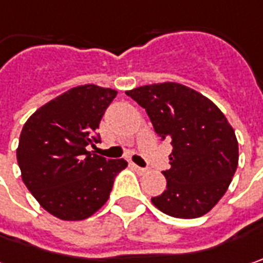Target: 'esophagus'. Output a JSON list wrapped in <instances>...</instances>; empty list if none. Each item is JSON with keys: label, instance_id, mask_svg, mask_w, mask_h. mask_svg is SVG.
Returning a JSON list of instances; mask_svg holds the SVG:
<instances>
[{"label": "esophagus", "instance_id": "34e87169", "mask_svg": "<svg viewBox=\"0 0 263 263\" xmlns=\"http://www.w3.org/2000/svg\"><path fill=\"white\" fill-rule=\"evenodd\" d=\"M132 166H134V169H135V171H138L140 174H145V172H148V169H147V167H141V166L135 165V163H132Z\"/></svg>", "mask_w": 263, "mask_h": 263}]
</instances>
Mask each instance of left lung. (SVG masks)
Listing matches in <instances>:
<instances>
[{"label": "left lung", "mask_w": 263, "mask_h": 263, "mask_svg": "<svg viewBox=\"0 0 263 263\" xmlns=\"http://www.w3.org/2000/svg\"><path fill=\"white\" fill-rule=\"evenodd\" d=\"M153 123L160 141L174 150L163 171L166 190L153 204L169 216H203L221 200L238 165L233 126L209 98L189 86L163 82L126 91Z\"/></svg>", "instance_id": "obj_1"}]
</instances>
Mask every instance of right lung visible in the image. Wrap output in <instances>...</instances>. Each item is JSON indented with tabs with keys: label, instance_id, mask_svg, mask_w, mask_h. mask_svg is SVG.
Returning <instances> with one entry per match:
<instances>
[{
	"label": "right lung",
	"instance_id": "obj_1",
	"mask_svg": "<svg viewBox=\"0 0 263 263\" xmlns=\"http://www.w3.org/2000/svg\"><path fill=\"white\" fill-rule=\"evenodd\" d=\"M118 91L97 85L69 89L25 123L17 163L25 185L41 206L63 221L89 218L107 201L115 178L128 166L88 152Z\"/></svg>",
	"mask_w": 263,
	"mask_h": 263
}]
</instances>
